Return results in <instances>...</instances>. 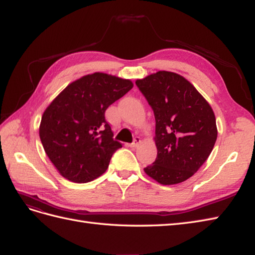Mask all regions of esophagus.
I'll return each mask as SVG.
<instances>
[{"mask_svg":"<svg viewBox=\"0 0 255 255\" xmlns=\"http://www.w3.org/2000/svg\"><path fill=\"white\" fill-rule=\"evenodd\" d=\"M140 142H141L140 138H139V137H136V138L133 139V142L129 144V146H130V148H137V147L139 146V143H140Z\"/></svg>","mask_w":255,"mask_h":255,"instance_id":"1","label":"esophagus"}]
</instances>
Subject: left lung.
<instances>
[{"label": "left lung", "instance_id": "8db88e82", "mask_svg": "<svg viewBox=\"0 0 255 255\" xmlns=\"http://www.w3.org/2000/svg\"><path fill=\"white\" fill-rule=\"evenodd\" d=\"M156 119L157 158L143 169L163 186L186 181L210 156L218 137L216 116L206 98L181 75L159 71L137 79Z\"/></svg>", "mask_w": 255, "mask_h": 255}]
</instances>
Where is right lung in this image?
<instances>
[{"label": "right lung", "mask_w": 255, "mask_h": 255, "mask_svg": "<svg viewBox=\"0 0 255 255\" xmlns=\"http://www.w3.org/2000/svg\"><path fill=\"white\" fill-rule=\"evenodd\" d=\"M133 87L130 79L94 73L67 85L42 115L39 138L54 167L67 180L93 181L107 170L115 140L105 112Z\"/></svg>", "instance_id": "1"}]
</instances>
